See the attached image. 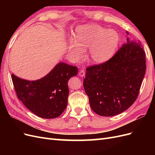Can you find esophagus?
Returning <instances> with one entry per match:
<instances>
[{"label":"esophagus","mask_w":155,"mask_h":155,"mask_svg":"<svg viewBox=\"0 0 155 155\" xmlns=\"http://www.w3.org/2000/svg\"><path fill=\"white\" fill-rule=\"evenodd\" d=\"M85 68H83L80 71H79V76L80 77H83L84 76H85Z\"/></svg>","instance_id":"34e87169"}]
</instances>
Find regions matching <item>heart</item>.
<instances>
[{"instance_id": "b5f03b06", "label": "heart", "mask_w": 155, "mask_h": 155, "mask_svg": "<svg viewBox=\"0 0 155 155\" xmlns=\"http://www.w3.org/2000/svg\"><path fill=\"white\" fill-rule=\"evenodd\" d=\"M120 35L114 30H107L97 25L77 27L68 46V52L73 58L80 59L83 50L87 49V58L94 64L109 61L115 54Z\"/></svg>"}]
</instances>
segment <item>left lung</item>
<instances>
[{"instance_id":"obj_1","label":"left lung","mask_w":155,"mask_h":155,"mask_svg":"<svg viewBox=\"0 0 155 155\" xmlns=\"http://www.w3.org/2000/svg\"><path fill=\"white\" fill-rule=\"evenodd\" d=\"M86 70L83 86L92 110L102 116L119 114L138 97L146 70L143 46L127 37V43L110 59Z\"/></svg>"}]
</instances>
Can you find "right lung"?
Segmentation results:
<instances>
[{
    "mask_svg": "<svg viewBox=\"0 0 155 155\" xmlns=\"http://www.w3.org/2000/svg\"><path fill=\"white\" fill-rule=\"evenodd\" d=\"M78 68L59 62L45 76L29 81L12 74L17 96L33 113L45 119L59 117L66 109L68 81L76 76Z\"/></svg>",
    "mask_w": 155,
    "mask_h": 155,
    "instance_id": "obj_1",
    "label": "right lung"
}]
</instances>
